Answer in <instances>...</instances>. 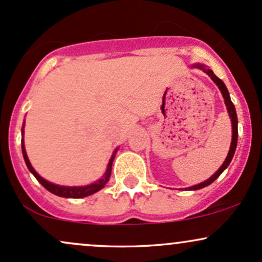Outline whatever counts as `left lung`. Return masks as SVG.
I'll use <instances>...</instances> for the list:
<instances>
[{"label":"left lung","mask_w":262,"mask_h":262,"mask_svg":"<svg viewBox=\"0 0 262 262\" xmlns=\"http://www.w3.org/2000/svg\"><path fill=\"white\" fill-rule=\"evenodd\" d=\"M194 68L202 69L204 73L208 74V76H210V79H212L215 83H217V86L219 87V90H221L222 95H223L224 101H225V106H227V110H228V112H229V116H230V118H231V125H233V138H231L230 150H229V152H228V156H227V159H225V161L223 162V165H222V166H221V169H219L217 172H215L212 177H209V179L207 180V181L200 183V185L192 186V187L188 188V189H193V191H194V189H200V188L206 187V186L210 185V183L214 181L215 179H218L219 175H221V173L223 172L225 169H227L228 165L230 164L231 159H233V156H234V152H235L236 143H237V117H236V112H235V107H234L233 102H231V100H230L229 92H228V90H227V87H225L224 82L221 79H218V77L214 75V73H213V71L210 70V69L206 68V66H203V65H194Z\"/></svg>","instance_id":"1"}]
</instances>
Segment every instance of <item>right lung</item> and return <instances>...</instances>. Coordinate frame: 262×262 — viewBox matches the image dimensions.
Returning a JSON list of instances; mask_svg holds the SVG:
<instances>
[{
  "mask_svg": "<svg viewBox=\"0 0 262 262\" xmlns=\"http://www.w3.org/2000/svg\"><path fill=\"white\" fill-rule=\"evenodd\" d=\"M22 152H23V158H25V161H26L27 166H28L29 171H31L33 175L35 176V179H37L38 181L40 182L41 185H43L44 187L48 189V191L52 192V193L56 194V196H60V197L81 198V197H87V196H90V194L96 193V192L100 191L101 188H103L104 186H106V183L108 182V180H110V177H111V171H112V164H113L114 155H116L117 150H116V151H114V154L112 155V158H111L110 162H108L106 173H104L103 177H102L101 180H98L97 182L92 183V185H89V186H83V187H65V186L54 185V183L48 182L47 180L43 179V177L39 176L38 173L35 172V170L33 169L31 162H29V160H28V156H27V152H26V149H25V144H23V139H22Z\"/></svg>",
  "mask_w": 262,
  "mask_h": 262,
  "instance_id": "add662e5",
  "label": "right lung"
}]
</instances>
